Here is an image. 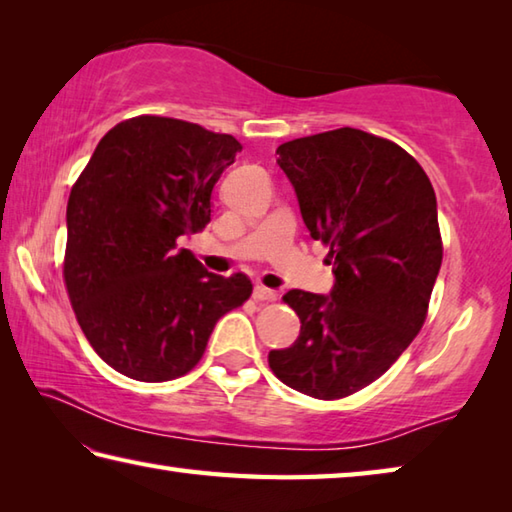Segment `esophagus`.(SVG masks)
Masks as SVG:
<instances>
[{
	"label": "esophagus",
	"instance_id": "34e87169",
	"mask_svg": "<svg viewBox=\"0 0 512 512\" xmlns=\"http://www.w3.org/2000/svg\"><path fill=\"white\" fill-rule=\"evenodd\" d=\"M276 297H279V294H276L270 288H265V285H256V288H254V299L256 301H276Z\"/></svg>",
	"mask_w": 512,
	"mask_h": 512
}]
</instances>
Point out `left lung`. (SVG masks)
<instances>
[{
    "instance_id": "left-lung-1",
    "label": "left lung",
    "mask_w": 512,
    "mask_h": 512,
    "mask_svg": "<svg viewBox=\"0 0 512 512\" xmlns=\"http://www.w3.org/2000/svg\"><path fill=\"white\" fill-rule=\"evenodd\" d=\"M276 155L335 285L285 294L301 333L267 362L294 391L346 398L389 371L425 324L443 261L436 193L407 150L364 130L294 139Z\"/></svg>"
}]
</instances>
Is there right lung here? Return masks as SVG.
Wrapping results in <instances>:
<instances>
[{"instance_id":"obj_1","label":"right lung","mask_w":512,"mask_h":512,"mask_svg":"<svg viewBox=\"0 0 512 512\" xmlns=\"http://www.w3.org/2000/svg\"><path fill=\"white\" fill-rule=\"evenodd\" d=\"M242 146L202 125L134 116L98 141L67 202L65 283L87 342L114 371L168 382L202 360L245 274L206 272L179 238L211 222V193Z\"/></svg>"}]
</instances>
